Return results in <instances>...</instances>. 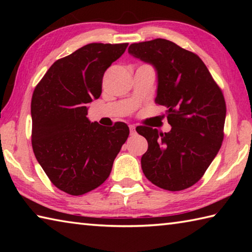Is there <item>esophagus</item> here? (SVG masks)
Returning <instances> with one entry per match:
<instances>
[{
    "mask_svg": "<svg viewBox=\"0 0 252 252\" xmlns=\"http://www.w3.org/2000/svg\"><path fill=\"white\" fill-rule=\"evenodd\" d=\"M129 127H130V133H131V135L135 134V126H134L133 125H130Z\"/></svg>",
    "mask_w": 252,
    "mask_h": 252,
    "instance_id": "obj_1",
    "label": "esophagus"
}]
</instances>
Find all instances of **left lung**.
I'll use <instances>...</instances> for the list:
<instances>
[{"label": "left lung", "instance_id": "1", "mask_svg": "<svg viewBox=\"0 0 252 252\" xmlns=\"http://www.w3.org/2000/svg\"><path fill=\"white\" fill-rule=\"evenodd\" d=\"M129 53L155 65V102L165 106L171 131L136 127L148 141L141 158L144 176L169 191L192 187L203 177L223 140V93L197 54L171 41L156 39L130 45Z\"/></svg>", "mask_w": 252, "mask_h": 252}]
</instances>
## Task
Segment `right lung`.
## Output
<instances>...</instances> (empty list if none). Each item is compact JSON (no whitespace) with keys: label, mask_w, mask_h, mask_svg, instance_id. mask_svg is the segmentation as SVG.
<instances>
[{"label":"right lung","mask_w":252,"mask_h":252,"mask_svg":"<svg viewBox=\"0 0 252 252\" xmlns=\"http://www.w3.org/2000/svg\"><path fill=\"white\" fill-rule=\"evenodd\" d=\"M127 43H90L51 65L34 89L32 148L50 181L81 195L101 186L129 136L125 122L104 127L87 118V105L99 99L106 69Z\"/></svg>","instance_id":"add662e5"}]
</instances>
